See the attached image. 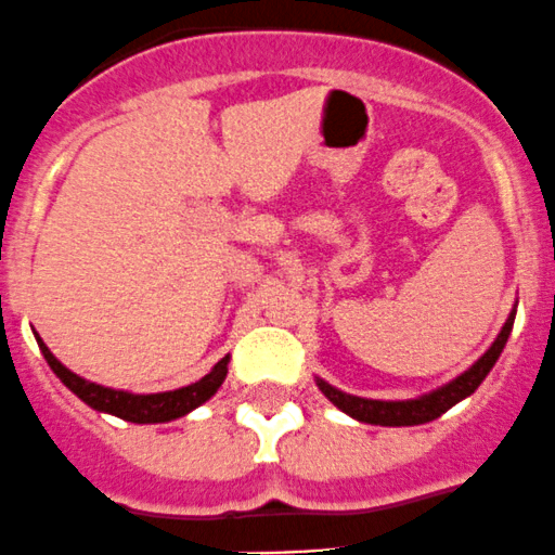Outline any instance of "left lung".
Masks as SVG:
<instances>
[{
	"label": "left lung",
	"instance_id": "8db88e82",
	"mask_svg": "<svg viewBox=\"0 0 555 555\" xmlns=\"http://www.w3.org/2000/svg\"><path fill=\"white\" fill-rule=\"evenodd\" d=\"M513 322H516V309L511 311L505 327L500 330L494 344L489 346V351H486L475 365H469L467 371H464L462 376L453 378V382L438 386V389H433L429 395L416 397V400H371V397L346 395V391L335 389L333 384L322 382V378H317V386L335 408H340V411L349 413L351 418H357V422L362 424H378V427H416V424L435 422V418L443 416L449 408L462 402L464 397H469L480 384H483V378L489 376L494 362L500 360L507 338H511Z\"/></svg>",
	"mask_w": 555,
	"mask_h": 555
}]
</instances>
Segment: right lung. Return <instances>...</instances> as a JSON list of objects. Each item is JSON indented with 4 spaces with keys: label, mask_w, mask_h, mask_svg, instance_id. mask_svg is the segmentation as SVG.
<instances>
[{
    "label": "right lung",
    "mask_w": 555,
    "mask_h": 555,
    "mask_svg": "<svg viewBox=\"0 0 555 555\" xmlns=\"http://www.w3.org/2000/svg\"><path fill=\"white\" fill-rule=\"evenodd\" d=\"M39 351L48 360L50 371L61 378L77 397H80L86 405H91L93 411L102 413H112V416L122 418V422H133V424H164V422H173V418L184 416V413L195 411L198 405H204L217 389H220L222 382L228 376V362L231 357H222L209 373H206L201 382L182 386V389L173 391H158V395H131V391L122 389H109V386L86 382L82 376L72 373L69 367L61 365L59 360L53 357V351L44 346V340L35 333Z\"/></svg>",
    "instance_id": "add662e5"
}]
</instances>
